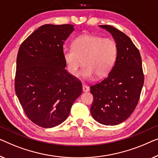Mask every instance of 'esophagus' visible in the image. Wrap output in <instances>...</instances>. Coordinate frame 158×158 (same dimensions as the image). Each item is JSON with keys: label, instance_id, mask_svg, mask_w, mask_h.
<instances>
[{"label": "esophagus", "instance_id": "esophagus-1", "mask_svg": "<svg viewBox=\"0 0 158 158\" xmlns=\"http://www.w3.org/2000/svg\"><path fill=\"white\" fill-rule=\"evenodd\" d=\"M82 89H83V91L84 92H87L89 91V86L85 85V84H83V86H82Z\"/></svg>", "mask_w": 158, "mask_h": 158}]
</instances>
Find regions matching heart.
Listing matches in <instances>:
<instances>
[{
	"instance_id": "1",
	"label": "heart",
	"mask_w": 158,
	"mask_h": 158,
	"mask_svg": "<svg viewBox=\"0 0 158 158\" xmlns=\"http://www.w3.org/2000/svg\"><path fill=\"white\" fill-rule=\"evenodd\" d=\"M117 55L116 42L99 35L84 34L76 38L72 48L63 50V58L68 72L72 76L79 75L81 61V74L85 78L93 75L97 78L105 77L112 69Z\"/></svg>"
}]
</instances>
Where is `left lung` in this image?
<instances>
[{
	"label": "left lung",
	"instance_id": "1",
	"mask_svg": "<svg viewBox=\"0 0 158 158\" xmlns=\"http://www.w3.org/2000/svg\"><path fill=\"white\" fill-rule=\"evenodd\" d=\"M112 34L117 46L116 61L110 74L90 86L94 99L91 114L99 123L117 125L132 114L144 84L139 52L127 35L110 25H102Z\"/></svg>",
	"mask_w": 158,
	"mask_h": 158
}]
</instances>
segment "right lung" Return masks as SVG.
<instances>
[{
	"mask_svg": "<svg viewBox=\"0 0 158 158\" xmlns=\"http://www.w3.org/2000/svg\"><path fill=\"white\" fill-rule=\"evenodd\" d=\"M73 26H40L18 52L15 94L28 118L41 127H54L65 121L82 92L81 82L65 69L63 58L64 43Z\"/></svg>",
	"mask_w": 158,
	"mask_h": 158,
	"instance_id": "add662e5",
	"label": "right lung"
}]
</instances>
